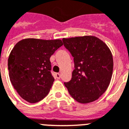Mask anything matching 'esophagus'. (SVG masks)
<instances>
[{
	"instance_id": "obj_1",
	"label": "esophagus",
	"mask_w": 129,
	"mask_h": 129,
	"mask_svg": "<svg viewBox=\"0 0 129 129\" xmlns=\"http://www.w3.org/2000/svg\"><path fill=\"white\" fill-rule=\"evenodd\" d=\"M55 76H56V78L57 79H60V75L59 73H56V74H55Z\"/></svg>"
}]
</instances>
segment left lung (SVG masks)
Wrapping results in <instances>:
<instances>
[{"label":"left lung","mask_w":129,"mask_h":129,"mask_svg":"<svg viewBox=\"0 0 129 129\" xmlns=\"http://www.w3.org/2000/svg\"><path fill=\"white\" fill-rule=\"evenodd\" d=\"M63 45L74 57L72 79L64 84L72 97L80 103L97 100L111 82L113 58L103 41L94 36L62 39Z\"/></svg>","instance_id":"obj_1"}]
</instances>
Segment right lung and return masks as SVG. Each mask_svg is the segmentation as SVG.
<instances>
[{
    "label": "right lung",
    "instance_id": "obj_1",
    "mask_svg": "<svg viewBox=\"0 0 129 129\" xmlns=\"http://www.w3.org/2000/svg\"><path fill=\"white\" fill-rule=\"evenodd\" d=\"M62 45L60 39H25L12 48L8 59L9 77L24 100L35 103L48 94L54 81L50 58Z\"/></svg>",
    "mask_w": 129,
    "mask_h": 129
}]
</instances>
